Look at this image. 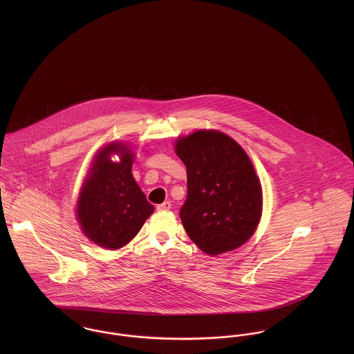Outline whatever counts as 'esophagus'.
I'll use <instances>...</instances> for the list:
<instances>
[{
	"label": "esophagus",
	"instance_id": "34e87169",
	"mask_svg": "<svg viewBox=\"0 0 354 354\" xmlns=\"http://www.w3.org/2000/svg\"><path fill=\"white\" fill-rule=\"evenodd\" d=\"M169 208H171V203L169 202H163L162 204L156 205L158 211H169Z\"/></svg>",
	"mask_w": 354,
	"mask_h": 354
}]
</instances>
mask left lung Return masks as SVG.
Listing matches in <instances>:
<instances>
[{"label":"left lung","instance_id":"left-lung-1","mask_svg":"<svg viewBox=\"0 0 354 354\" xmlns=\"http://www.w3.org/2000/svg\"><path fill=\"white\" fill-rule=\"evenodd\" d=\"M175 152L187 167V199L180 208L187 235L207 254L243 245L263 208L261 185L247 152L215 130L179 138Z\"/></svg>","mask_w":354,"mask_h":354}]
</instances>
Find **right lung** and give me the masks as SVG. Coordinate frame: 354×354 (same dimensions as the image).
<instances>
[{"label":"right lung","instance_id":"1","mask_svg":"<svg viewBox=\"0 0 354 354\" xmlns=\"http://www.w3.org/2000/svg\"><path fill=\"white\" fill-rule=\"evenodd\" d=\"M113 153H119V162L111 160ZM133 162L126 145H107L97 153L77 202L84 235L107 250L130 243L153 212L131 174Z\"/></svg>","mask_w":354,"mask_h":354}]
</instances>
